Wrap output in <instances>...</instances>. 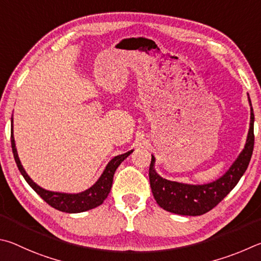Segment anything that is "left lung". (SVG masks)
Here are the masks:
<instances>
[{
	"mask_svg": "<svg viewBox=\"0 0 261 261\" xmlns=\"http://www.w3.org/2000/svg\"><path fill=\"white\" fill-rule=\"evenodd\" d=\"M253 123L254 114L253 109L251 108L250 129L243 151L240 153L239 158L226 172V174L211 184L194 186L163 179L154 171V157L152 156L149 168V179L153 197L159 206L168 212L194 217L202 216L216 207L239 184L249 166L254 145Z\"/></svg>",
	"mask_w": 261,
	"mask_h": 261,
	"instance_id": "left-lung-1",
	"label": "left lung"
}]
</instances>
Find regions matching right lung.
<instances>
[{
  "label": "right lung",
  "mask_w": 261,
  "mask_h": 261,
  "mask_svg": "<svg viewBox=\"0 0 261 261\" xmlns=\"http://www.w3.org/2000/svg\"><path fill=\"white\" fill-rule=\"evenodd\" d=\"M11 127H12V120H11ZM11 147H12V152L13 157H15L16 164L18 166V170L21 173V175L24 176L27 184H29L33 190L38 194L41 198H42L45 203H48L50 206L58 210V211L66 212V213H80L88 211L94 207L99 206L102 204L105 198L108 197V195L111 190L112 187V181H113V175L114 172L118 168V166L125 161V159L129 156V154L133 152V150L128 151L123 154H119V156L114 157L111 162H110L103 174L100 175L97 182L90 187L89 189L86 191H82L80 194H62V193H54V191H48L43 188H41L35 182L32 181L31 177L27 175L24 168H22L19 157H18L16 144H15V139H13L12 135V129H11Z\"/></svg>",
  "instance_id": "obj_1"
}]
</instances>
